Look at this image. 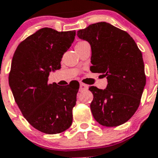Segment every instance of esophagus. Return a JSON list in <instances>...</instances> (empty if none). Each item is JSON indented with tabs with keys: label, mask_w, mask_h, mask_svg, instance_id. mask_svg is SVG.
<instances>
[{
	"label": "esophagus",
	"mask_w": 158,
	"mask_h": 158,
	"mask_svg": "<svg viewBox=\"0 0 158 158\" xmlns=\"http://www.w3.org/2000/svg\"><path fill=\"white\" fill-rule=\"evenodd\" d=\"M87 89H88L87 85H85V84H83V83L80 84V92L86 91Z\"/></svg>",
	"instance_id": "1"
}]
</instances>
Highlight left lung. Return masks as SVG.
<instances>
[{"label": "left lung", "instance_id": "obj_1", "mask_svg": "<svg viewBox=\"0 0 158 158\" xmlns=\"http://www.w3.org/2000/svg\"><path fill=\"white\" fill-rule=\"evenodd\" d=\"M77 36L91 46L90 70L107 80L105 89H89L93 94V117L105 127L123 124L138 109L146 85L142 52L127 32L106 22L79 30Z\"/></svg>", "mask_w": 158, "mask_h": 158}]
</instances>
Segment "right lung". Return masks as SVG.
<instances>
[{
    "mask_svg": "<svg viewBox=\"0 0 158 158\" xmlns=\"http://www.w3.org/2000/svg\"><path fill=\"white\" fill-rule=\"evenodd\" d=\"M75 35V31L44 27L19 43L12 58L8 83L15 101L27 122L48 135L63 132L72 124L79 86L49 84L48 77L61 68Z\"/></svg>",
    "mask_w": 158,
    "mask_h": 158,
    "instance_id": "right-lung-1",
    "label": "right lung"
}]
</instances>
